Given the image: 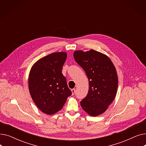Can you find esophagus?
Masks as SVG:
<instances>
[{"instance_id": "esophagus-1", "label": "esophagus", "mask_w": 146, "mask_h": 146, "mask_svg": "<svg viewBox=\"0 0 146 146\" xmlns=\"http://www.w3.org/2000/svg\"><path fill=\"white\" fill-rule=\"evenodd\" d=\"M72 95H74V94L75 93V89H72Z\"/></svg>"}]
</instances>
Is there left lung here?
<instances>
[{"mask_svg":"<svg viewBox=\"0 0 146 146\" xmlns=\"http://www.w3.org/2000/svg\"><path fill=\"white\" fill-rule=\"evenodd\" d=\"M73 56L85 70L89 83L88 94L80 105L89 115L98 116L108 109L116 96L118 82L116 68L108 56L94 50L75 51Z\"/></svg>","mask_w":146,"mask_h":146,"instance_id":"obj_1","label":"left lung"}]
</instances>
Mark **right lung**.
<instances>
[{
	"instance_id": "add662e5",
	"label": "right lung",
	"mask_w": 146,
	"mask_h": 146,
	"mask_svg": "<svg viewBox=\"0 0 146 146\" xmlns=\"http://www.w3.org/2000/svg\"><path fill=\"white\" fill-rule=\"evenodd\" d=\"M66 52H53L35 62L29 74L28 87L33 101L42 112L52 115L62 109L72 95L62 67Z\"/></svg>"
}]
</instances>
